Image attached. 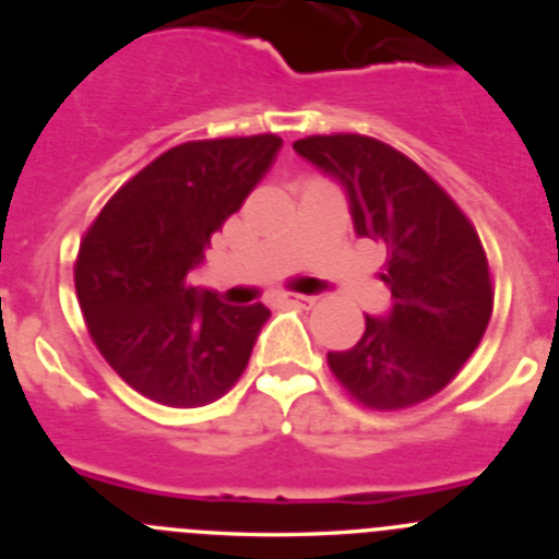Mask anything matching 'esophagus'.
<instances>
[{
    "label": "esophagus",
    "instance_id": "obj_1",
    "mask_svg": "<svg viewBox=\"0 0 559 559\" xmlns=\"http://www.w3.org/2000/svg\"><path fill=\"white\" fill-rule=\"evenodd\" d=\"M280 304L285 306H300V308H311L317 306V295H300V293H280L277 295Z\"/></svg>",
    "mask_w": 559,
    "mask_h": 559
}]
</instances>
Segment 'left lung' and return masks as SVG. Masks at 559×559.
Instances as JSON below:
<instances>
[{"label":"left lung","mask_w":559,"mask_h":559,"mask_svg":"<svg viewBox=\"0 0 559 559\" xmlns=\"http://www.w3.org/2000/svg\"><path fill=\"white\" fill-rule=\"evenodd\" d=\"M304 159L343 182L360 238L384 248L379 280L392 308L326 364L347 395L371 411H403L444 390L481 343L495 308L476 227L416 162L377 138L308 135Z\"/></svg>","instance_id":"obj_1"}]
</instances>
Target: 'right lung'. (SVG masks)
<instances>
[{"mask_svg":"<svg viewBox=\"0 0 559 559\" xmlns=\"http://www.w3.org/2000/svg\"><path fill=\"white\" fill-rule=\"evenodd\" d=\"M280 146L274 133L180 143L130 177L85 229L78 304L98 353L143 397L201 408L246 371L272 313L222 304L190 287L188 272Z\"/></svg>","mask_w":559,"mask_h":559,"instance_id":"right-lung-1","label":"right lung"}]
</instances>
